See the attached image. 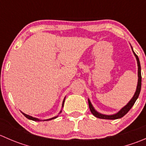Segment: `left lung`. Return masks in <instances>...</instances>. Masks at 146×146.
<instances>
[{
    "mask_svg": "<svg viewBox=\"0 0 146 146\" xmlns=\"http://www.w3.org/2000/svg\"><path fill=\"white\" fill-rule=\"evenodd\" d=\"M132 51H133V54L136 56V61H137V64H138V84H137V88H136V90L135 92L134 95L133 96V98H131L130 101L128 102V104L126 105H125L123 108L121 109L120 110L118 111L117 113L114 114H111V115H106V114H102L101 113L98 112L96 110H95V108L93 107L92 104H91L90 101V100L88 99V104H89V108L90 110L91 113L95 116V117L99 119H120L121 117H123L125 114H126L128 113V111L131 109V107H133L134 103L136 102V100L138 99V96H139L140 92H141V64H140V61L139 58H138V56L135 54V52L133 51V48H132Z\"/></svg>",
    "mask_w": 146,
    "mask_h": 146,
    "instance_id": "8db88e82",
    "label": "left lung"
}]
</instances>
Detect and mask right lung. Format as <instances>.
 <instances>
[{
	"label": "right lung",
	"mask_w": 146,
	"mask_h": 146,
	"mask_svg": "<svg viewBox=\"0 0 146 146\" xmlns=\"http://www.w3.org/2000/svg\"><path fill=\"white\" fill-rule=\"evenodd\" d=\"M65 99H66V98H64V101H63V104H62V107H64V102H65ZM61 111H62V110H61V111H60V112L58 113V114H60V113H61ZM22 112V114H23V115L25 116V117H26V118H27V119H30V120H32V121H42V120H40V119H37V118H35V117H32V116H29V115H27V114H25V113H23V111H21ZM58 116H56V117H52V118H51V119H44V120H43V121H49V120H52V119H56V118H57V117H58Z\"/></svg>",
	"instance_id": "1"
}]
</instances>
